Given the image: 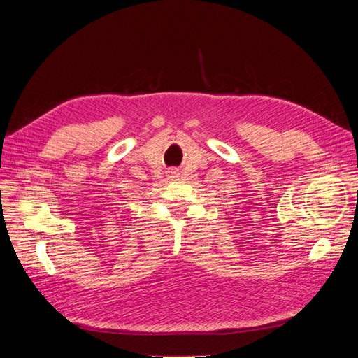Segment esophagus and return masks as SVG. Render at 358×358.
<instances>
[{
	"label": "esophagus",
	"mask_w": 358,
	"mask_h": 358,
	"mask_svg": "<svg viewBox=\"0 0 358 358\" xmlns=\"http://www.w3.org/2000/svg\"><path fill=\"white\" fill-rule=\"evenodd\" d=\"M169 175H170V178H176L178 176V170L176 169H170L169 170Z\"/></svg>",
	"instance_id": "34e87169"
}]
</instances>
